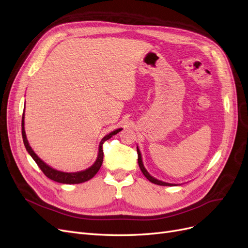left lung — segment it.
Returning <instances> with one entry per match:
<instances>
[{
  "mask_svg": "<svg viewBox=\"0 0 248 248\" xmlns=\"http://www.w3.org/2000/svg\"><path fill=\"white\" fill-rule=\"evenodd\" d=\"M137 153H138V164H139V167H140V169H141V171H142V173L144 174V176L150 181V182H153V183H155V185H157V186H175V185H172V183H167V182H163V181H161V180H157V179H155V178H154L153 176H150L149 175V173L145 170V168H144V166H143V163H142V158H141V154H140V151H139V149H138V147H137Z\"/></svg>",
  "mask_w": 248,
  "mask_h": 248,
  "instance_id": "1",
  "label": "left lung"
}]
</instances>
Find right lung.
<instances>
[{
	"instance_id": "right-lung-1",
	"label": "right lung",
	"mask_w": 248,
	"mask_h": 248,
	"mask_svg": "<svg viewBox=\"0 0 248 248\" xmlns=\"http://www.w3.org/2000/svg\"><path fill=\"white\" fill-rule=\"evenodd\" d=\"M122 129H117L113 132H111L110 134L106 135L104 137L101 142H100V146H99V155H98V158L97 161L94 162V164L86 169L84 171L81 172H76V173H66V172H61L58 170L52 169L51 167H49L48 165H46L41 158L38 157V155L34 153V150L31 148L29 142L27 140V136H26V132H25V112L22 114V121H21V134H22V139H23V144H25L28 153L31 155V156L34 158V161L37 163V165L39 166L41 171L46 175V177H48L49 179L57 181L60 183H66V185H75V183H81L84 181H87L92 179L95 174L98 173V171L100 170V168L102 166L103 163V156H104V153H103V144L104 142L107 141L108 139H110L112 137L113 135L117 134L118 132H121Z\"/></svg>"
}]
</instances>
